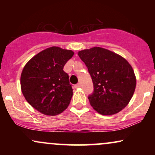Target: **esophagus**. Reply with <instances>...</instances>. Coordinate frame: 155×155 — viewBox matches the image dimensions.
<instances>
[{"mask_svg": "<svg viewBox=\"0 0 155 155\" xmlns=\"http://www.w3.org/2000/svg\"><path fill=\"white\" fill-rule=\"evenodd\" d=\"M74 87H75V88H76V89L79 88V87H81V84H80L79 83V84H76Z\"/></svg>", "mask_w": 155, "mask_h": 155, "instance_id": "1", "label": "esophagus"}]
</instances>
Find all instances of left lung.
<instances>
[{"instance_id":"1","label":"left lung","mask_w":155,"mask_h":155,"mask_svg":"<svg viewBox=\"0 0 155 155\" xmlns=\"http://www.w3.org/2000/svg\"><path fill=\"white\" fill-rule=\"evenodd\" d=\"M87 67L94 85L90 104L97 113L113 115L125 108L136 86V78L127 60L114 51L94 47L78 52Z\"/></svg>"}]
</instances>
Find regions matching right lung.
<instances>
[{"instance_id": "add662e5", "label": "right lung", "mask_w": 155, "mask_h": 155, "mask_svg": "<svg viewBox=\"0 0 155 155\" xmlns=\"http://www.w3.org/2000/svg\"><path fill=\"white\" fill-rule=\"evenodd\" d=\"M58 47L40 51L25 64L21 74V90L32 107L48 116L62 113L70 104L73 89L63 67L74 55Z\"/></svg>"}]
</instances>
